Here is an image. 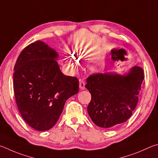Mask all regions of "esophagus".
<instances>
[{"label":"esophagus","instance_id":"esophagus-1","mask_svg":"<svg viewBox=\"0 0 158 158\" xmlns=\"http://www.w3.org/2000/svg\"><path fill=\"white\" fill-rule=\"evenodd\" d=\"M80 88H81V89H85V82L84 81H80Z\"/></svg>","mask_w":158,"mask_h":158}]
</instances>
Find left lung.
I'll list each match as a JSON object with an SVG mask.
<instances>
[{
  "instance_id": "left-lung-1",
  "label": "left lung",
  "mask_w": 158,
  "mask_h": 158,
  "mask_svg": "<svg viewBox=\"0 0 158 158\" xmlns=\"http://www.w3.org/2000/svg\"><path fill=\"white\" fill-rule=\"evenodd\" d=\"M143 79V69L137 66L123 76L97 73L88 77L85 87L92 99L87 112L93 122L104 128L126 122L136 107Z\"/></svg>"
}]
</instances>
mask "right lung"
<instances>
[{"label":"right lung","mask_w":158,"mask_h":158,"mask_svg":"<svg viewBox=\"0 0 158 158\" xmlns=\"http://www.w3.org/2000/svg\"><path fill=\"white\" fill-rule=\"evenodd\" d=\"M57 57L55 50L36 41L21 51L14 69L18 109L24 121L39 131L53 127L66 100L78 92V79L61 72Z\"/></svg>","instance_id":"obj_1"}]
</instances>
